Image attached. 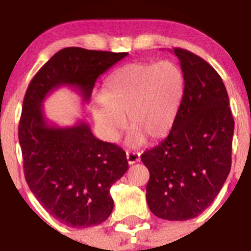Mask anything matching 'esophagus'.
I'll return each mask as SVG.
<instances>
[{
  "mask_svg": "<svg viewBox=\"0 0 251 251\" xmlns=\"http://www.w3.org/2000/svg\"><path fill=\"white\" fill-rule=\"evenodd\" d=\"M126 159L130 165H132V163L138 162L141 160V154L137 151H126Z\"/></svg>",
  "mask_w": 251,
  "mask_h": 251,
  "instance_id": "34e87169",
  "label": "esophagus"
}]
</instances>
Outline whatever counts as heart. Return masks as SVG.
Returning <instances> with one entry per match:
<instances>
[{"label":"heart","mask_w":251,"mask_h":251,"mask_svg":"<svg viewBox=\"0 0 251 251\" xmlns=\"http://www.w3.org/2000/svg\"><path fill=\"white\" fill-rule=\"evenodd\" d=\"M185 90L181 68L171 60L130 63L113 73L103 97L92 102V114L102 136L114 141L126 126L132 127L131 144L159 139L172 127Z\"/></svg>","instance_id":"obj_1"}]
</instances>
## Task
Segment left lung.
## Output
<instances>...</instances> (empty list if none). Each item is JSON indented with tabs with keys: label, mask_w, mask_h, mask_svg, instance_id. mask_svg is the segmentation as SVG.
I'll return each instance as SVG.
<instances>
[{
	"label": "left lung",
	"mask_w": 251,
	"mask_h": 251,
	"mask_svg": "<svg viewBox=\"0 0 251 251\" xmlns=\"http://www.w3.org/2000/svg\"><path fill=\"white\" fill-rule=\"evenodd\" d=\"M185 90L172 130L142 154L149 170L147 202L165 220L196 218L214 201L231 170L234 121L218 72L202 57L181 48Z\"/></svg>",
	"instance_id": "obj_1"
}]
</instances>
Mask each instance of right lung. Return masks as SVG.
Masks as SVG:
<instances>
[{
    "label": "right lung",
    "mask_w": 251,
    "mask_h": 251,
    "mask_svg": "<svg viewBox=\"0 0 251 251\" xmlns=\"http://www.w3.org/2000/svg\"><path fill=\"white\" fill-rule=\"evenodd\" d=\"M127 55L70 47L32 78L23 102L19 143L26 183L50 215L70 227L100 225L113 210L109 190L128 168L120 147L97 139L86 123L57 127L47 121L44 99L60 86L90 100L96 79Z\"/></svg>",
    "instance_id": "obj_1"
}]
</instances>
